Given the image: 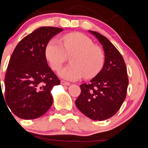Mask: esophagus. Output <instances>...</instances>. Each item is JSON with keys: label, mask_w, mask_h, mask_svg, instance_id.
Wrapping results in <instances>:
<instances>
[{"label": "esophagus", "mask_w": 148, "mask_h": 148, "mask_svg": "<svg viewBox=\"0 0 148 148\" xmlns=\"http://www.w3.org/2000/svg\"><path fill=\"white\" fill-rule=\"evenodd\" d=\"M60 84L63 85H70V83L69 82H65V81L62 80L61 82H60Z\"/></svg>", "instance_id": "esophagus-1"}]
</instances>
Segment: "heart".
<instances>
[{"label": "heart", "instance_id": "b5f03b06", "mask_svg": "<svg viewBox=\"0 0 148 148\" xmlns=\"http://www.w3.org/2000/svg\"><path fill=\"white\" fill-rule=\"evenodd\" d=\"M62 43L57 38H52L45 47V57L52 69L58 71L72 55L69 66L59 73L62 78L77 80L85 76L90 79L97 76L102 70L105 62V54L93 40L81 33H71L63 36Z\"/></svg>", "mask_w": 148, "mask_h": 148}]
</instances>
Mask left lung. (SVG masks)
I'll use <instances>...</instances> for the list:
<instances>
[{"instance_id":"8db88e82","label":"left lung","mask_w":148,"mask_h":148,"mask_svg":"<svg viewBox=\"0 0 148 148\" xmlns=\"http://www.w3.org/2000/svg\"><path fill=\"white\" fill-rule=\"evenodd\" d=\"M103 46L104 65L90 83L80 85L81 93L76 100L77 108L94 121L110 118L120 110L126 97L128 79L126 66L117 48L105 36L89 30Z\"/></svg>"}]
</instances>
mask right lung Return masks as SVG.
<instances>
[{
	"label": "right lung",
	"instance_id": "add662e5",
	"mask_svg": "<svg viewBox=\"0 0 148 148\" xmlns=\"http://www.w3.org/2000/svg\"><path fill=\"white\" fill-rule=\"evenodd\" d=\"M62 30L55 27H38L18 43L11 56L3 98L11 111L22 119L39 118L52 106L51 90L60 82L48 66L45 47Z\"/></svg>",
	"mask_w": 148,
	"mask_h": 148
}]
</instances>
